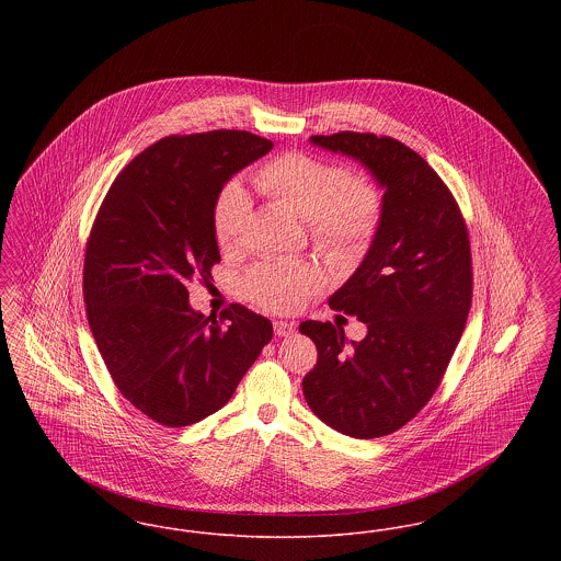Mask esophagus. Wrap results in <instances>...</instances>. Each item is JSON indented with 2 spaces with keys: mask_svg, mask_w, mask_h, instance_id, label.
<instances>
[{
  "mask_svg": "<svg viewBox=\"0 0 561 561\" xmlns=\"http://www.w3.org/2000/svg\"><path fill=\"white\" fill-rule=\"evenodd\" d=\"M273 330H275L277 336H290L294 325L293 323H288V321H275V323H273Z\"/></svg>",
  "mask_w": 561,
  "mask_h": 561,
  "instance_id": "1",
  "label": "esophagus"
}]
</instances>
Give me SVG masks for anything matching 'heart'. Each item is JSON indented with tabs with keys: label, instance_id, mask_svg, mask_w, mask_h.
Masks as SVG:
<instances>
[{
	"label": "heart",
	"instance_id": "heart-1",
	"mask_svg": "<svg viewBox=\"0 0 561 561\" xmlns=\"http://www.w3.org/2000/svg\"><path fill=\"white\" fill-rule=\"evenodd\" d=\"M254 187L309 220L316 248L334 267L353 268L370 250L382 218V191L368 174L347 172L336 161L290 151L263 163ZM250 199L238 183L216 195L214 238L220 250L233 252L241 243ZM323 284L320 268L305 261H271L250 268L243 294L259 307L288 313Z\"/></svg>",
	"mask_w": 561,
	"mask_h": 561
}]
</instances>
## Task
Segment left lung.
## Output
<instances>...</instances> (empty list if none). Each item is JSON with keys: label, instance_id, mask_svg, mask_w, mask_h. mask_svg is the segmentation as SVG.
<instances>
[{"label": "left lung", "instance_id": "left-lung-1", "mask_svg": "<svg viewBox=\"0 0 561 561\" xmlns=\"http://www.w3.org/2000/svg\"><path fill=\"white\" fill-rule=\"evenodd\" d=\"M313 145L362 161L385 187L373 245L334 311L368 325L347 345L330 321H302L318 364L302 393L328 427L357 439L389 435L433 398L453 359L473 296L467 222L453 191L416 151L370 133L316 134Z\"/></svg>", "mask_w": 561, "mask_h": 561}]
</instances>
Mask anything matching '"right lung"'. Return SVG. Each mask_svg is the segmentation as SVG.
<instances>
[{
	"instance_id": "obj_1",
	"label": "right lung",
	"mask_w": 561,
	"mask_h": 561,
	"mask_svg": "<svg viewBox=\"0 0 561 561\" xmlns=\"http://www.w3.org/2000/svg\"><path fill=\"white\" fill-rule=\"evenodd\" d=\"M273 142L245 130L172 134L113 181L83 259L85 316L119 393L163 427L220 410L273 336L267 318L231 305L204 318L188 284L220 263L216 195Z\"/></svg>"
}]
</instances>
